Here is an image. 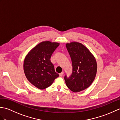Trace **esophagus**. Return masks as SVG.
<instances>
[{
  "label": "esophagus",
  "mask_w": 120,
  "mask_h": 120,
  "mask_svg": "<svg viewBox=\"0 0 120 120\" xmlns=\"http://www.w3.org/2000/svg\"><path fill=\"white\" fill-rule=\"evenodd\" d=\"M63 75V72H61V73H60V74H59V76H61V77H62V76Z\"/></svg>",
  "instance_id": "34e87169"
}]
</instances>
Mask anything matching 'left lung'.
<instances>
[{
  "label": "left lung",
  "mask_w": 120,
  "mask_h": 120,
  "mask_svg": "<svg viewBox=\"0 0 120 120\" xmlns=\"http://www.w3.org/2000/svg\"><path fill=\"white\" fill-rule=\"evenodd\" d=\"M72 63V73L64 79L68 87L74 92L88 88L95 79L97 63L95 58L82 44L72 42L66 44Z\"/></svg>",
  "instance_id": "obj_1"
}]
</instances>
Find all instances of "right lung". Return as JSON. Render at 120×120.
Returning a JSON list of instances; mask_svg holds the SVG:
<instances>
[{"mask_svg": "<svg viewBox=\"0 0 120 120\" xmlns=\"http://www.w3.org/2000/svg\"><path fill=\"white\" fill-rule=\"evenodd\" d=\"M59 43L43 42L37 45L25 59L24 71L27 79L39 89L52 85L59 76L50 62V58Z\"/></svg>", "mask_w": 120, "mask_h": 120, "instance_id": "add662e5", "label": "right lung"}]
</instances>
